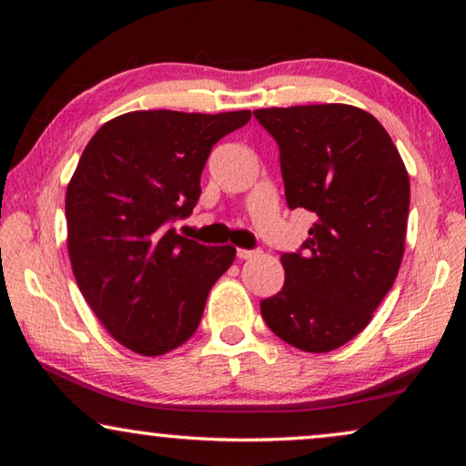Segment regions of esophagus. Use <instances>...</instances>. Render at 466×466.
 Instances as JSON below:
<instances>
[{
    "label": "esophagus",
    "instance_id": "34e87169",
    "mask_svg": "<svg viewBox=\"0 0 466 466\" xmlns=\"http://www.w3.org/2000/svg\"><path fill=\"white\" fill-rule=\"evenodd\" d=\"M258 252H261V250H248V248H238V257H240V258H252V257H258Z\"/></svg>",
    "mask_w": 466,
    "mask_h": 466
}]
</instances>
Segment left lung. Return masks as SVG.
<instances>
[{
    "label": "left lung",
    "instance_id": "8db88e82",
    "mask_svg": "<svg viewBox=\"0 0 466 466\" xmlns=\"http://www.w3.org/2000/svg\"><path fill=\"white\" fill-rule=\"evenodd\" d=\"M279 146L289 209L317 216L304 252L281 255L286 281L261 302L275 335L309 353L351 341L397 279L409 175L380 123L351 105L258 108Z\"/></svg>",
    "mask_w": 466,
    "mask_h": 466
}]
</instances>
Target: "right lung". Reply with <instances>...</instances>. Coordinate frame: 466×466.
Listing matches in <instances>:
<instances>
[{
    "instance_id": "right-lung-1",
    "label": "right lung",
    "mask_w": 466,
    "mask_h": 466,
    "mask_svg": "<svg viewBox=\"0 0 466 466\" xmlns=\"http://www.w3.org/2000/svg\"><path fill=\"white\" fill-rule=\"evenodd\" d=\"M250 110L201 115L133 110L94 133L66 193L67 252L77 286L108 335L146 358L193 337L209 289L234 263L170 228L191 214L219 139Z\"/></svg>"
}]
</instances>
